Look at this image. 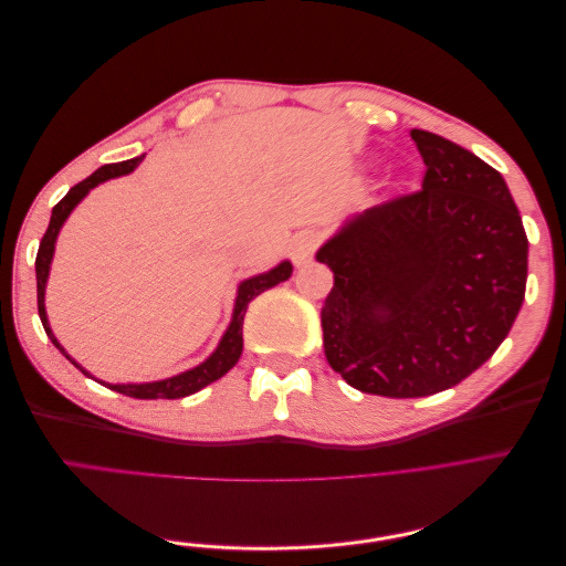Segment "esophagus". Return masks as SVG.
Instances as JSON below:
<instances>
[{
  "instance_id": "obj_1",
  "label": "esophagus",
  "mask_w": 566,
  "mask_h": 566,
  "mask_svg": "<svg viewBox=\"0 0 566 566\" xmlns=\"http://www.w3.org/2000/svg\"><path fill=\"white\" fill-rule=\"evenodd\" d=\"M318 245H321V233L314 229H304L293 238V243H290V256H293V262L297 266H304L312 262Z\"/></svg>"
}]
</instances>
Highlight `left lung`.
<instances>
[{
	"label": "left lung",
	"mask_w": 566,
	"mask_h": 566,
	"mask_svg": "<svg viewBox=\"0 0 566 566\" xmlns=\"http://www.w3.org/2000/svg\"><path fill=\"white\" fill-rule=\"evenodd\" d=\"M422 188L352 219L316 260L325 358L354 389L416 399L455 387L493 356L526 290L528 241L491 165L439 134L410 129Z\"/></svg>",
	"instance_id": "8db88e82"
}]
</instances>
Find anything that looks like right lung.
<instances>
[{
	"mask_svg": "<svg viewBox=\"0 0 566 566\" xmlns=\"http://www.w3.org/2000/svg\"><path fill=\"white\" fill-rule=\"evenodd\" d=\"M142 160H144V156L125 160V163L104 165L101 169H96L92 177L75 184L71 191H67L54 205V212H51V221H49V227H46V231L42 235V243H40V250H38V260H35V271H38V312H40V318H42V325H44L49 339L54 342V345L61 352H63V347L56 342L54 333H51L49 321H46V312H44V285H46V276H49L51 256H54V243H56L59 229L63 227L65 217L73 212L75 205L90 193V188H94L96 184L106 181V179H113V177H119V175H129L132 169L139 165ZM290 273H293V266H290V262H283L276 269H271L269 273H262V276H254V279H248V281L241 283V287H238L233 321L229 325V331L224 333V337H221L217 352L208 358V361L200 364L198 368L186 370L181 375H175V378H167V380H160V382H148V385H106V382H101V385H106L108 389L125 394V397H134V399H181V397H188V394H196L202 387H208L210 382L219 380L221 375H227L238 364V358H241V352H243V318H245V312H248V304L256 295H262L264 290L279 285L281 281H287ZM63 356L71 358L65 352H63ZM71 364H75L73 358H71ZM77 368L82 370V366H77ZM82 373L90 375L87 370H82Z\"/></svg>",
	"mask_w": 566,
	"mask_h": 566,
	"instance_id": "add662e5",
	"label": "right lung"
}]
</instances>
